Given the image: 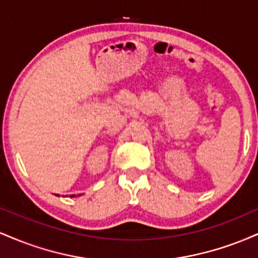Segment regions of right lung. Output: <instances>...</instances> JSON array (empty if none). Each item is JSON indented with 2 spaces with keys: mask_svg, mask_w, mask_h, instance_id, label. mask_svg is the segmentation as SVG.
Segmentation results:
<instances>
[{
  "mask_svg": "<svg viewBox=\"0 0 258 258\" xmlns=\"http://www.w3.org/2000/svg\"><path fill=\"white\" fill-rule=\"evenodd\" d=\"M55 195H57V197H59L58 194H55ZM80 195H81V194H80ZM74 197H76V195H70V198H74Z\"/></svg>",
  "mask_w": 258,
  "mask_h": 258,
  "instance_id": "obj_1",
  "label": "right lung"
}]
</instances>
